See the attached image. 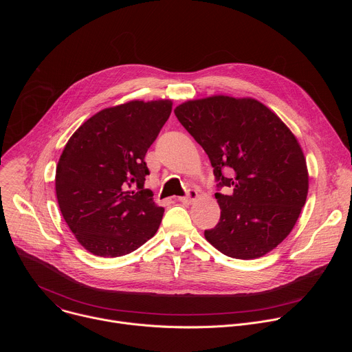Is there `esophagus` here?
<instances>
[{"label": "esophagus", "mask_w": 352, "mask_h": 352, "mask_svg": "<svg viewBox=\"0 0 352 352\" xmlns=\"http://www.w3.org/2000/svg\"><path fill=\"white\" fill-rule=\"evenodd\" d=\"M197 197V192L195 189H186V195L185 196H179L178 200L182 204H192L193 200Z\"/></svg>", "instance_id": "34e87169"}]
</instances>
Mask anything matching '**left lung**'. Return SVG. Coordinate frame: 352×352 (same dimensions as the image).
Masks as SVG:
<instances>
[{"label": "left lung", "mask_w": 352, "mask_h": 352, "mask_svg": "<svg viewBox=\"0 0 352 352\" xmlns=\"http://www.w3.org/2000/svg\"><path fill=\"white\" fill-rule=\"evenodd\" d=\"M174 113L209 156L219 190L230 189L216 193L221 216L206 239L234 259L270 252L294 228L308 195L307 162L292 132L254 98L213 96Z\"/></svg>", "instance_id": "obj_1"}]
</instances>
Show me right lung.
Wrapping results in <instances>:
<instances>
[{
	"label": "right lung",
	"mask_w": 352,
	"mask_h": 352,
	"mask_svg": "<svg viewBox=\"0 0 352 352\" xmlns=\"http://www.w3.org/2000/svg\"><path fill=\"white\" fill-rule=\"evenodd\" d=\"M171 109V100H135L104 109L65 144L56 171L58 206L78 242L93 255L131 254L159 230L164 209L144 189V156Z\"/></svg>",
	"instance_id": "right-lung-1"
}]
</instances>
